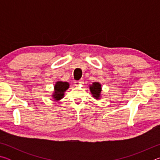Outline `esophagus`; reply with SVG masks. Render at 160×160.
<instances>
[{
    "instance_id": "esophagus-1",
    "label": "esophagus",
    "mask_w": 160,
    "mask_h": 160,
    "mask_svg": "<svg viewBox=\"0 0 160 160\" xmlns=\"http://www.w3.org/2000/svg\"><path fill=\"white\" fill-rule=\"evenodd\" d=\"M82 84H83V82L82 80H77L75 82V85L76 86L81 85H82Z\"/></svg>"
}]
</instances>
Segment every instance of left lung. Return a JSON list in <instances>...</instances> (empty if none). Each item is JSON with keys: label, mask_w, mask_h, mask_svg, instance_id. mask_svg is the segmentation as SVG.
Listing matches in <instances>:
<instances>
[{"label": "left lung", "mask_w": 160, "mask_h": 160, "mask_svg": "<svg viewBox=\"0 0 160 160\" xmlns=\"http://www.w3.org/2000/svg\"><path fill=\"white\" fill-rule=\"evenodd\" d=\"M90 90L92 96L96 99H99L101 97L102 85L99 82H93L92 85H90Z\"/></svg>", "instance_id": "left-lung-1"}]
</instances>
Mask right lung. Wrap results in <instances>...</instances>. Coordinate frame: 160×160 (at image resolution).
I'll list each match as a JSON object with an SVG mask.
<instances>
[{
	"label": "right lung",
	"instance_id": "obj_1",
	"mask_svg": "<svg viewBox=\"0 0 160 160\" xmlns=\"http://www.w3.org/2000/svg\"><path fill=\"white\" fill-rule=\"evenodd\" d=\"M69 88V83L67 82L58 81L54 86L53 98L56 101L61 99L64 97V92Z\"/></svg>",
	"mask_w": 160,
	"mask_h": 160
}]
</instances>
